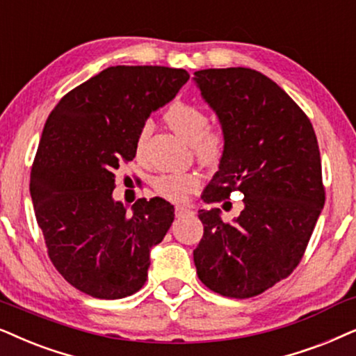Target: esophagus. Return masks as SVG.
<instances>
[{"instance_id": "obj_1", "label": "esophagus", "mask_w": 356, "mask_h": 356, "mask_svg": "<svg viewBox=\"0 0 356 356\" xmlns=\"http://www.w3.org/2000/svg\"><path fill=\"white\" fill-rule=\"evenodd\" d=\"M175 214H177V218H183V216H193L195 214V211H193V207L189 206H177Z\"/></svg>"}]
</instances>
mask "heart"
Masks as SVG:
<instances>
[{
	"instance_id": "b5f03b06",
	"label": "heart",
	"mask_w": 356,
	"mask_h": 356,
	"mask_svg": "<svg viewBox=\"0 0 356 356\" xmlns=\"http://www.w3.org/2000/svg\"><path fill=\"white\" fill-rule=\"evenodd\" d=\"M165 121L175 134H178L188 144L196 145L197 154L204 159H211L218 152L219 137L214 132L206 131L207 116L201 108L195 104L175 101L165 113ZM150 126L145 124L138 134V147L149 134ZM200 184V178L195 173H170L155 178L154 188L160 196L170 201H183Z\"/></svg>"
}]
</instances>
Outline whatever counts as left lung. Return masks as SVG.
I'll use <instances>...</instances> for the list:
<instances>
[{
	"label": "left lung",
	"mask_w": 356,
	"mask_h": 356,
	"mask_svg": "<svg viewBox=\"0 0 356 356\" xmlns=\"http://www.w3.org/2000/svg\"><path fill=\"white\" fill-rule=\"evenodd\" d=\"M202 99L219 119L224 150L202 200L243 193V209L224 222L219 207L200 211L197 276L227 298L261 294L293 273L316 227L325 193L312 124L268 76L252 68L195 72Z\"/></svg>",
	"instance_id": "obj_1"
}]
</instances>
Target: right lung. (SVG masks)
<instances>
[{
	"label": "right lung",
	"instance_id": "1",
	"mask_svg": "<svg viewBox=\"0 0 356 356\" xmlns=\"http://www.w3.org/2000/svg\"><path fill=\"white\" fill-rule=\"evenodd\" d=\"M188 80L183 68L109 67L63 96L45 122L31 172L35 219L55 268L90 296L121 299L145 284L175 207L142 197L129 214L113 197L114 172Z\"/></svg>",
	"mask_w": 356,
	"mask_h": 356
}]
</instances>
